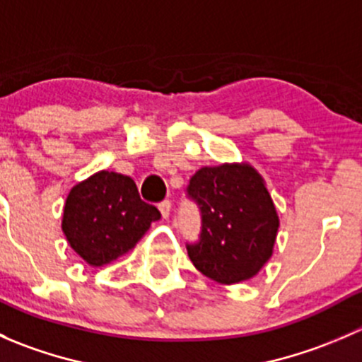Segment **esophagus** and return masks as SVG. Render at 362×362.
<instances>
[{"mask_svg":"<svg viewBox=\"0 0 362 362\" xmlns=\"http://www.w3.org/2000/svg\"><path fill=\"white\" fill-rule=\"evenodd\" d=\"M159 210H160V215H163V218L170 217V214H171V202L164 199L163 203H159Z\"/></svg>","mask_w":362,"mask_h":362,"instance_id":"1","label":"esophagus"}]
</instances>
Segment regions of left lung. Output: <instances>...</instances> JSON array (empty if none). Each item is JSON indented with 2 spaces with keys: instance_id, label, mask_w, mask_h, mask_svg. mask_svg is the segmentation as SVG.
Returning <instances> with one entry per match:
<instances>
[{
  "instance_id": "1",
  "label": "left lung",
  "mask_w": 362,
  "mask_h": 362,
  "mask_svg": "<svg viewBox=\"0 0 362 362\" xmlns=\"http://www.w3.org/2000/svg\"><path fill=\"white\" fill-rule=\"evenodd\" d=\"M187 196L202 211L199 240L187 243L192 264L226 286L257 275L280 226L261 175L245 163L204 166L192 175Z\"/></svg>"
}]
</instances>
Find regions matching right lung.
I'll use <instances>...</instances> for the list:
<instances>
[{"mask_svg": "<svg viewBox=\"0 0 362 362\" xmlns=\"http://www.w3.org/2000/svg\"><path fill=\"white\" fill-rule=\"evenodd\" d=\"M160 214L141 202L133 178L98 171L69 191L63 233L69 247L90 266H103L129 252Z\"/></svg>", "mask_w": 362, "mask_h": 362, "instance_id": "1", "label": "right lung"}]
</instances>
